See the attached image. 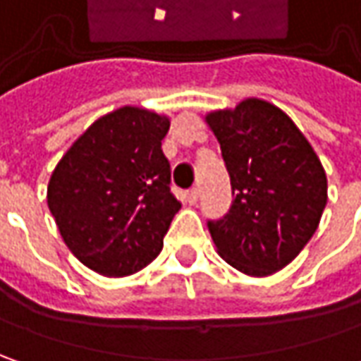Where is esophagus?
Instances as JSON below:
<instances>
[{"instance_id": "34e87169", "label": "esophagus", "mask_w": 361, "mask_h": 361, "mask_svg": "<svg viewBox=\"0 0 361 361\" xmlns=\"http://www.w3.org/2000/svg\"><path fill=\"white\" fill-rule=\"evenodd\" d=\"M185 199H187L188 204H195V202L199 201V190L197 188H190V190L185 192Z\"/></svg>"}]
</instances>
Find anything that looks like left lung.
Listing matches in <instances>:
<instances>
[{"label": "left lung", "instance_id": "obj_1", "mask_svg": "<svg viewBox=\"0 0 361 361\" xmlns=\"http://www.w3.org/2000/svg\"><path fill=\"white\" fill-rule=\"evenodd\" d=\"M221 145L233 202L207 221L219 255L247 275H271L291 263L319 225L326 171L293 120L249 98L207 116Z\"/></svg>", "mask_w": 361, "mask_h": 361}]
</instances>
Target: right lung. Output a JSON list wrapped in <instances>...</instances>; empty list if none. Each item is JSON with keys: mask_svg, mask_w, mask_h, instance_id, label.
I'll return each mask as SVG.
<instances>
[{"mask_svg": "<svg viewBox=\"0 0 361 361\" xmlns=\"http://www.w3.org/2000/svg\"><path fill=\"white\" fill-rule=\"evenodd\" d=\"M171 122L124 106L98 118L58 162L48 207L63 243L92 271L124 277L162 251L180 202L162 138Z\"/></svg>", "mask_w": 361, "mask_h": 361, "instance_id": "add662e5", "label": "right lung"}]
</instances>
